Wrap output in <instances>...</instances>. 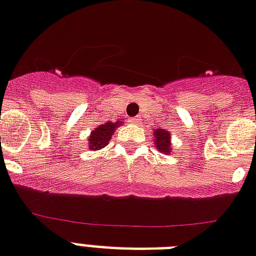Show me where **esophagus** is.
<instances>
[{
  "label": "esophagus",
  "mask_w": 256,
  "mask_h": 256,
  "mask_svg": "<svg viewBox=\"0 0 256 256\" xmlns=\"http://www.w3.org/2000/svg\"><path fill=\"white\" fill-rule=\"evenodd\" d=\"M132 124H138V120H136V118H134V120H132Z\"/></svg>",
  "instance_id": "34e87169"
}]
</instances>
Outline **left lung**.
Here are the masks:
<instances>
[{"instance_id": "obj_1", "label": "left lung", "mask_w": 256, "mask_h": 256, "mask_svg": "<svg viewBox=\"0 0 256 256\" xmlns=\"http://www.w3.org/2000/svg\"><path fill=\"white\" fill-rule=\"evenodd\" d=\"M170 132L164 130V128H156L154 132V147L158 148V151L162 152V154H169L173 150L170 142Z\"/></svg>"}]
</instances>
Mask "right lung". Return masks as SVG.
<instances>
[{
  "instance_id": "1",
  "label": "right lung",
  "mask_w": 256,
  "mask_h": 256,
  "mask_svg": "<svg viewBox=\"0 0 256 256\" xmlns=\"http://www.w3.org/2000/svg\"><path fill=\"white\" fill-rule=\"evenodd\" d=\"M122 122H105L102 124L100 126L92 130L88 140V150H92V151H98V150H102L105 146H108L109 140H110L112 135L114 132L116 128L121 126Z\"/></svg>"
}]
</instances>
